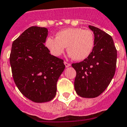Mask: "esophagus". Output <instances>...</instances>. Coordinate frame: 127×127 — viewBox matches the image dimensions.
<instances>
[{"mask_svg":"<svg viewBox=\"0 0 127 127\" xmlns=\"http://www.w3.org/2000/svg\"><path fill=\"white\" fill-rule=\"evenodd\" d=\"M64 64H65V65L66 67H70V66L71 65V64H69V63L67 62H64Z\"/></svg>","mask_w":127,"mask_h":127,"instance_id":"1","label":"esophagus"}]
</instances>
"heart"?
Wrapping results in <instances>:
<instances>
[{
  "label": "heart",
  "mask_w": 127,
  "mask_h": 127,
  "mask_svg": "<svg viewBox=\"0 0 127 127\" xmlns=\"http://www.w3.org/2000/svg\"><path fill=\"white\" fill-rule=\"evenodd\" d=\"M95 38L91 30L81 28H69L57 32L55 38L48 37L45 46L55 57H60L65 47L69 57L80 61L88 58L92 52Z\"/></svg>",
  "instance_id": "obj_1"
}]
</instances>
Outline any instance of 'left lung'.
Instances as JSON below:
<instances>
[{
	"label": "left lung",
	"mask_w": 127,
	"mask_h": 127,
	"mask_svg": "<svg viewBox=\"0 0 127 127\" xmlns=\"http://www.w3.org/2000/svg\"><path fill=\"white\" fill-rule=\"evenodd\" d=\"M95 44L92 52L83 61L74 63L76 71L74 88L84 98L98 97L106 89L114 76L116 67L117 50L111 35L94 26Z\"/></svg>",
	"instance_id": "left-lung-1"
}]
</instances>
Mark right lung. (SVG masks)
<instances>
[{"label": "right lung", "mask_w": 127, "mask_h": 127, "mask_svg": "<svg viewBox=\"0 0 127 127\" xmlns=\"http://www.w3.org/2000/svg\"><path fill=\"white\" fill-rule=\"evenodd\" d=\"M48 34L46 28H29L13 41L10 53L14 83L34 102H46L55 97L57 81L65 67L64 60L51 55L44 45Z\"/></svg>", "instance_id": "add662e5"}]
</instances>
